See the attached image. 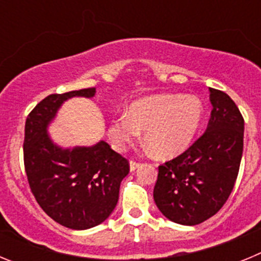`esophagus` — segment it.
Returning a JSON list of instances; mask_svg holds the SVG:
<instances>
[{
	"label": "esophagus",
	"instance_id": "esophagus-1",
	"mask_svg": "<svg viewBox=\"0 0 261 261\" xmlns=\"http://www.w3.org/2000/svg\"><path fill=\"white\" fill-rule=\"evenodd\" d=\"M140 166H141V163L137 162V161H130V162H129V167H130V171H135V170H137Z\"/></svg>",
	"mask_w": 261,
	"mask_h": 261
}]
</instances>
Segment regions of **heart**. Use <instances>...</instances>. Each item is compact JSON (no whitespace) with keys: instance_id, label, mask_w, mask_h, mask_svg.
<instances>
[{"instance_id":"heart-1","label":"heart","mask_w":261,"mask_h":261,"mask_svg":"<svg viewBox=\"0 0 261 261\" xmlns=\"http://www.w3.org/2000/svg\"><path fill=\"white\" fill-rule=\"evenodd\" d=\"M204 106L197 96L158 94L132 103L126 114L115 116L108 137L116 150H125L145 130V144L162 158L187 150L199 132Z\"/></svg>"}]
</instances>
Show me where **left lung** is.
<instances>
[{
    "instance_id": "1",
    "label": "left lung",
    "mask_w": 261,
    "mask_h": 261,
    "mask_svg": "<svg viewBox=\"0 0 261 261\" xmlns=\"http://www.w3.org/2000/svg\"><path fill=\"white\" fill-rule=\"evenodd\" d=\"M208 128L183 154L158 167L154 201L172 222L199 225L229 199L243 154L244 120L231 98L209 89Z\"/></svg>"
}]
</instances>
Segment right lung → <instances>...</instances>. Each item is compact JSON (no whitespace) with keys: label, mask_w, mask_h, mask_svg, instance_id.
Masks as SVG:
<instances>
[{"label":"right lung","mask_w":261,"mask_h":261,"mask_svg":"<svg viewBox=\"0 0 261 261\" xmlns=\"http://www.w3.org/2000/svg\"><path fill=\"white\" fill-rule=\"evenodd\" d=\"M94 95L95 87L48 95L30 112L24 126L23 159L32 195L52 220L73 230L107 220L119 200L120 183L129 174L128 159L107 142L62 149L48 136L62 103Z\"/></svg>","instance_id":"right-lung-1"}]
</instances>
